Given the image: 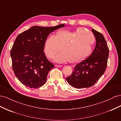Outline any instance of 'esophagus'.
<instances>
[{"mask_svg": "<svg viewBox=\"0 0 121 121\" xmlns=\"http://www.w3.org/2000/svg\"><path fill=\"white\" fill-rule=\"evenodd\" d=\"M55 67H62V65H55Z\"/></svg>", "mask_w": 121, "mask_h": 121, "instance_id": "34e87169", "label": "esophagus"}]
</instances>
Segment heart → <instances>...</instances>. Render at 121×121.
Here are the masks:
<instances>
[{
    "instance_id": "obj_1",
    "label": "heart",
    "mask_w": 121,
    "mask_h": 121,
    "mask_svg": "<svg viewBox=\"0 0 121 121\" xmlns=\"http://www.w3.org/2000/svg\"><path fill=\"white\" fill-rule=\"evenodd\" d=\"M95 37L83 28L72 31L61 30L54 36L49 35L44 40L43 51L47 57L52 59L61 48V52L55 57V62L63 63L69 61L77 63L88 57L92 52Z\"/></svg>"
}]
</instances>
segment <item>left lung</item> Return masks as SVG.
<instances>
[{
	"label": "left lung",
	"mask_w": 121,
	"mask_h": 121,
	"mask_svg": "<svg viewBox=\"0 0 121 121\" xmlns=\"http://www.w3.org/2000/svg\"><path fill=\"white\" fill-rule=\"evenodd\" d=\"M96 39L92 53L85 60L75 64L71 75L66 78L68 83L77 89L90 87L94 85L105 71L109 50L101 33L92 29Z\"/></svg>",
	"instance_id": "left-lung-1"
}]
</instances>
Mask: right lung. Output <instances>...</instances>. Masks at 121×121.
<instances>
[{"label": "right lung", "instance_id": "1", "mask_svg": "<svg viewBox=\"0 0 121 121\" xmlns=\"http://www.w3.org/2000/svg\"><path fill=\"white\" fill-rule=\"evenodd\" d=\"M64 26H34L17 36L11 51L12 66L24 86L37 88L46 83L48 73L54 65L43 52L44 40L50 33Z\"/></svg>", "mask_w": 121, "mask_h": 121}]
</instances>
